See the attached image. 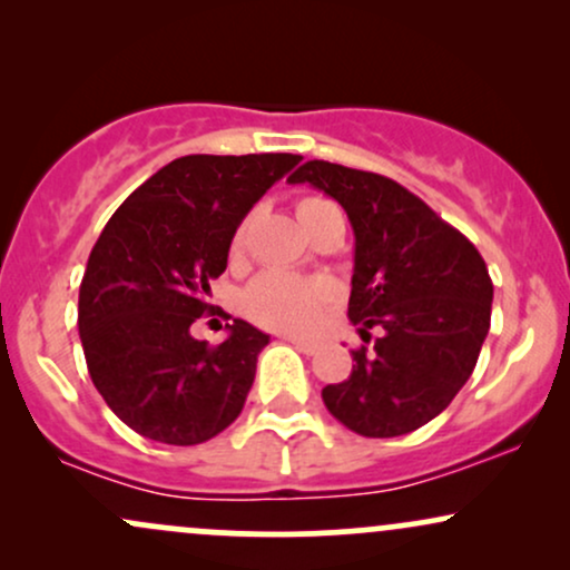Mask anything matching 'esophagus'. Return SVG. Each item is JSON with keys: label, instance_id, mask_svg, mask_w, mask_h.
<instances>
[{"label": "esophagus", "instance_id": "1", "mask_svg": "<svg viewBox=\"0 0 570 570\" xmlns=\"http://www.w3.org/2000/svg\"><path fill=\"white\" fill-rule=\"evenodd\" d=\"M289 343L303 353H316L318 351V343H313V340H305V337H289Z\"/></svg>", "mask_w": 570, "mask_h": 570}]
</instances>
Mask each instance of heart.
Listing matches in <instances>:
<instances>
[{
	"label": "heart",
	"mask_w": 570,
	"mask_h": 570,
	"mask_svg": "<svg viewBox=\"0 0 570 570\" xmlns=\"http://www.w3.org/2000/svg\"><path fill=\"white\" fill-rule=\"evenodd\" d=\"M326 200L322 198H303L297 203V217L299 222L311 219L316 208H322ZM246 225L235 230L233 248L238 252L244 246ZM335 286L324 278H299L289 276V273L267 271L248 284L244 294V311L248 318L257 324L267 326V330L281 332H303L318 318L322 307L330 303Z\"/></svg>",
	"instance_id": "1"
}]
</instances>
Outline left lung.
I'll return each instance as SVG.
<instances>
[{"instance_id":"1","label":"left lung","mask_w":570,"mask_h":570,"mask_svg":"<svg viewBox=\"0 0 570 570\" xmlns=\"http://www.w3.org/2000/svg\"><path fill=\"white\" fill-rule=\"evenodd\" d=\"M292 185L322 189L348 214V318L375 343L353 351L348 381L322 391L343 426L372 440L426 426L474 372L490 330L493 281L472 240L381 174L307 160Z\"/></svg>"}]
</instances>
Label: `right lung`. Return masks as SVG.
I'll use <instances>...</instances> for the list:
<instances>
[{"mask_svg": "<svg viewBox=\"0 0 570 570\" xmlns=\"http://www.w3.org/2000/svg\"><path fill=\"white\" fill-rule=\"evenodd\" d=\"M299 155H185L112 214L80 284L77 326L90 381L126 426L163 444H200L244 410L271 335L244 318L208 345L189 326L212 311L233 235Z\"/></svg>", "mask_w": 570, "mask_h": 570, "instance_id": "obj_1", "label": "right lung"}]
</instances>
